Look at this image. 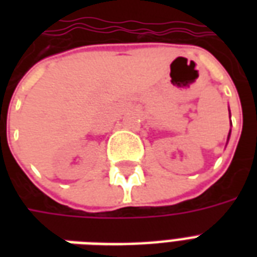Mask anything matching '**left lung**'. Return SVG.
Here are the masks:
<instances>
[{"mask_svg":"<svg viewBox=\"0 0 257 257\" xmlns=\"http://www.w3.org/2000/svg\"><path fill=\"white\" fill-rule=\"evenodd\" d=\"M231 122V121H230ZM230 134H231V129H230ZM230 134H228V136H227V142H228V139H230Z\"/></svg>","mask_w":257,"mask_h":257,"instance_id":"obj_1","label":"left lung"}]
</instances>
